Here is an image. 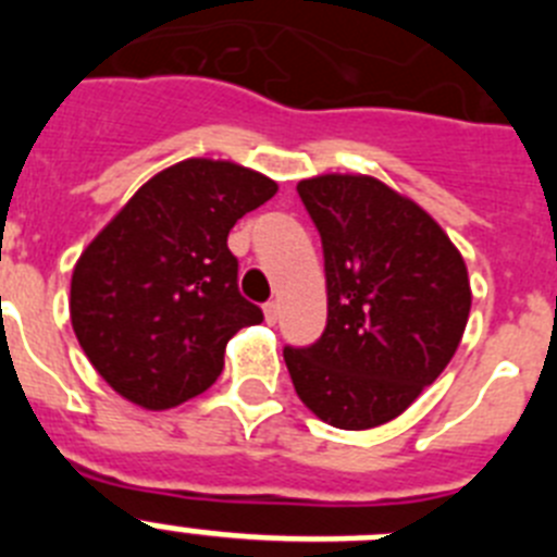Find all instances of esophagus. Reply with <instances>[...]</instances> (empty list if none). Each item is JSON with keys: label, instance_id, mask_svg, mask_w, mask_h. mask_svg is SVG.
<instances>
[{"label": "esophagus", "instance_id": "esophagus-1", "mask_svg": "<svg viewBox=\"0 0 557 557\" xmlns=\"http://www.w3.org/2000/svg\"><path fill=\"white\" fill-rule=\"evenodd\" d=\"M264 321H268V323L278 321V304H275V301L264 304Z\"/></svg>", "mask_w": 557, "mask_h": 557}]
</instances>
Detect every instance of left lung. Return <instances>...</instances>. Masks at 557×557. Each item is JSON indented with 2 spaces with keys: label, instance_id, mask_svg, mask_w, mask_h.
Segmentation results:
<instances>
[{
  "label": "left lung",
  "instance_id": "left-lung-1",
  "mask_svg": "<svg viewBox=\"0 0 557 557\" xmlns=\"http://www.w3.org/2000/svg\"><path fill=\"white\" fill-rule=\"evenodd\" d=\"M321 234L329 318L284 348L295 393L337 430L387 424L455 357L471 309L469 270L444 228L368 175L298 184Z\"/></svg>",
  "mask_w": 557,
  "mask_h": 557
}]
</instances>
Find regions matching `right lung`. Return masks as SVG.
I'll list each match as a JSON object with an SVG mask.
<instances>
[{
	"mask_svg": "<svg viewBox=\"0 0 557 557\" xmlns=\"http://www.w3.org/2000/svg\"><path fill=\"white\" fill-rule=\"evenodd\" d=\"M278 186L231 161L186 159L147 181L72 273V329L113 391L145 410L218 382L228 339L264 321L236 284L228 231Z\"/></svg>",
	"mask_w": 557,
	"mask_h": 557,
	"instance_id": "right-lung-1",
	"label": "right lung"
}]
</instances>
